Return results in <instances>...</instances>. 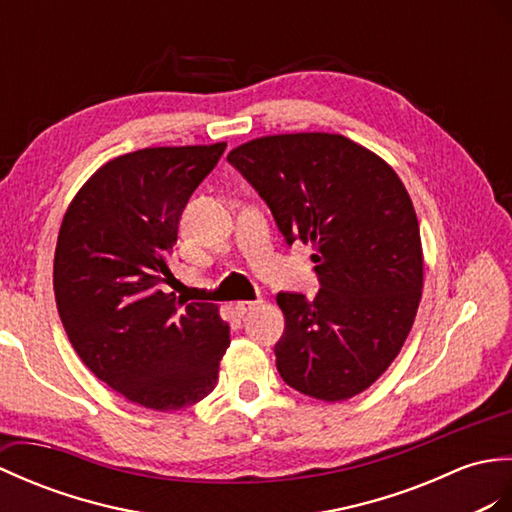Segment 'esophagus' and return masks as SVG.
<instances>
[{
    "label": "esophagus",
    "instance_id": "esophagus-1",
    "mask_svg": "<svg viewBox=\"0 0 512 512\" xmlns=\"http://www.w3.org/2000/svg\"><path fill=\"white\" fill-rule=\"evenodd\" d=\"M258 304H260L258 300H241V302H236L234 309H236L238 315H245V313H249V311H254Z\"/></svg>",
    "mask_w": 512,
    "mask_h": 512
}]
</instances>
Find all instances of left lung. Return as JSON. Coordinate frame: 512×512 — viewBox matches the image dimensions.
I'll list each match as a JSON object with an SVG mask.
<instances>
[{"instance_id":"left-lung-1","label":"left lung","mask_w":512,"mask_h":512,"mask_svg":"<svg viewBox=\"0 0 512 512\" xmlns=\"http://www.w3.org/2000/svg\"><path fill=\"white\" fill-rule=\"evenodd\" d=\"M267 201L287 243L311 245L322 289L278 293L287 385L335 403L368 390L399 355L423 295V245L394 168L339 133H278L227 155Z\"/></svg>"}]
</instances>
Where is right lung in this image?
Listing matches in <instances>:
<instances>
[{
    "label": "right lung",
    "mask_w": 512,
    "mask_h": 512,
    "mask_svg": "<svg viewBox=\"0 0 512 512\" xmlns=\"http://www.w3.org/2000/svg\"><path fill=\"white\" fill-rule=\"evenodd\" d=\"M225 142L151 146L102 164L76 192L54 252L56 309L100 381L146 410L175 412L214 390L230 346L217 304L162 291L179 217Z\"/></svg>",
    "instance_id": "right-lung-1"
}]
</instances>
